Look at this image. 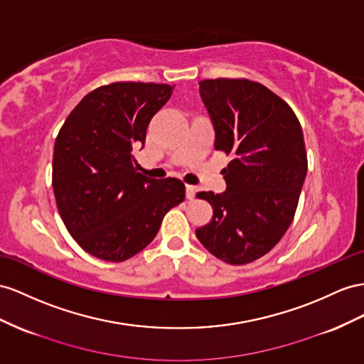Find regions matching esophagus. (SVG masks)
Here are the masks:
<instances>
[{
	"label": "esophagus",
	"instance_id": "esophagus-1",
	"mask_svg": "<svg viewBox=\"0 0 364 364\" xmlns=\"http://www.w3.org/2000/svg\"><path fill=\"white\" fill-rule=\"evenodd\" d=\"M195 192H197V188H195V186H191V184L186 186V198L193 200L195 198Z\"/></svg>",
	"mask_w": 364,
	"mask_h": 364
}]
</instances>
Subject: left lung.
<instances>
[{
  "label": "left lung",
  "mask_w": 364,
  "mask_h": 364,
  "mask_svg": "<svg viewBox=\"0 0 364 364\" xmlns=\"http://www.w3.org/2000/svg\"><path fill=\"white\" fill-rule=\"evenodd\" d=\"M200 95L215 129V149L232 160L223 169L226 191L198 192L212 220L195 234L228 264L266 255L291 226L307 172L303 130L284 100L257 81H200Z\"/></svg>",
  "instance_id": "1"
}]
</instances>
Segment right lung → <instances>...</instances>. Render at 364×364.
Masks as SVG:
<instances>
[{"label": "right lung", "instance_id": "right-lung-1", "mask_svg": "<svg viewBox=\"0 0 364 364\" xmlns=\"http://www.w3.org/2000/svg\"><path fill=\"white\" fill-rule=\"evenodd\" d=\"M172 89L134 81L101 86L78 102L55 139L52 186L61 220L87 254L105 262L141 252L184 200L183 181L139 173L132 154Z\"/></svg>", "mask_w": 364, "mask_h": 364}]
</instances>
